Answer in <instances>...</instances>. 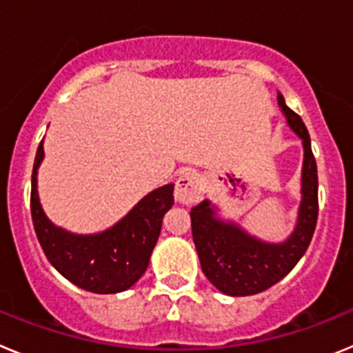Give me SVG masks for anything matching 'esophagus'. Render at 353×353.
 Here are the masks:
<instances>
[{
    "label": "esophagus",
    "instance_id": "esophagus-1",
    "mask_svg": "<svg viewBox=\"0 0 353 353\" xmlns=\"http://www.w3.org/2000/svg\"><path fill=\"white\" fill-rule=\"evenodd\" d=\"M203 194V185H201V179L198 173L191 170H185L176 180L174 185V198L180 203H196L201 199Z\"/></svg>",
    "mask_w": 353,
    "mask_h": 353
}]
</instances>
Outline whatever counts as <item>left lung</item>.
<instances>
[{
	"label": "left lung",
	"mask_w": 353,
	"mask_h": 353,
	"mask_svg": "<svg viewBox=\"0 0 353 353\" xmlns=\"http://www.w3.org/2000/svg\"><path fill=\"white\" fill-rule=\"evenodd\" d=\"M277 101L288 118L290 127L304 145L302 203L297 228L292 236L283 244H265L235 224L215 219L210 201H203L191 210L192 239L201 270L215 288L232 297L254 295L281 281L310 248L316 228L318 171L310 132L302 118L285 104L281 93H277Z\"/></svg>",
	"instance_id": "obj_1"
}]
</instances>
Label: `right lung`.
<instances>
[{"instance_id":"add662e5","label":"right lung","mask_w":353,"mask_h":353,"mask_svg":"<svg viewBox=\"0 0 353 353\" xmlns=\"http://www.w3.org/2000/svg\"><path fill=\"white\" fill-rule=\"evenodd\" d=\"M43 157L37 150L31 173V219L37 239L51 265L68 281L93 293L130 288L148 267L157 244L162 217L173 205V183L159 187L139 201L117 226L99 235H72L46 217L37 192V170Z\"/></svg>"}]
</instances>
